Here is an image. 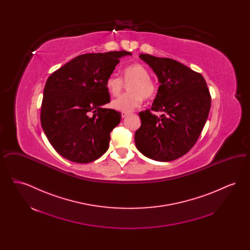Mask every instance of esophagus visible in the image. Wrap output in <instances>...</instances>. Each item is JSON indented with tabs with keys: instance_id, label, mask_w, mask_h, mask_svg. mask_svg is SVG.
Returning a JSON list of instances; mask_svg holds the SVG:
<instances>
[{
	"instance_id": "34e87169",
	"label": "esophagus",
	"mask_w": 250,
	"mask_h": 250,
	"mask_svg": "<svg viewBox=\"0 0 250 250\" xmlns=\"http://www.w3.org/2000/svg\"><path fill=\"white\" fill-rule=\"evenodd\" d=\"M127 115H128V113H127V112H125V111H123V112H122V117H123V118L126 117Z\"/></svg>"
}]
</instances>
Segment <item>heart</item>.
Returning <instances> with one entry per match:
<instances>
[{"label": "heart", "instance_id": "obj_1", "mask_svg": "<svg viewBox=\"0 0 250 250\" xmlns=\"http://www.w3.org/2000/svg\"><path fill=\"white\" fill-rule=\"evenodd\" d=\"M150 72L142 63H132L122 72V78L111 74L107 77L105 86L111 95H118L123 91L125 83L128 84L130 93L120 95L112 101V107L121 111L129 112L141 106L143 98H152L157 92V85L150 78Z\"/></svg>", "mask_w": 250, "mask_h": 250}]
</instances>
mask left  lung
I'll return each instance as SVG.
<instances>
[{
	"instance_id": "8db88e82",
	"label": "left lung",
	"mask_w": 250,
	"mask_h": 250,
	"mask_svg": "<svg viewBox=\"0 0 250 250\" xmlns=\"http://www.w3.org/2000/svg\"><path fill=\"white\" fill-rule=\"evenodd\" d=\"M154 70L160 86L151 109L140 112L135 133L137 149L156 161H171L186 155L197 143L208 118L211 95L202 75L169 58L141 54ZM160 111V118L150 111Z\"/></svg>"
}]
</instances>
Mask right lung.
Returning a JSON list of instances; mask_svg holds the SVG:
<instances>
[{
  "label": "right lung",
  "instance_id": "obj_1",
  "mask_svg": "<svg viewBox=\"0 0 250 250\" xmlns=\"http://www.w3.org/2000/svg\"><path fill=\"white\" fill-rule=\"evenodd\" d=\"M125 50L86 53L71 60L47 80L41 125L56 152L76 163H90L108 149L110 132L121 113L103 108L110 102L105 86Z\"/></svg>",
  "mask_w": 250,
  "mask_h": 250
}]
</instances>
